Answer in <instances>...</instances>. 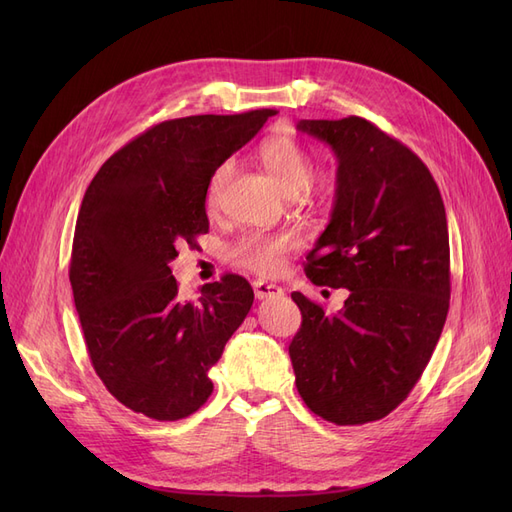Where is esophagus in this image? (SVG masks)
I'll return each instance as SVG.
<instances>
[{"instance_id": "esophagus-1", "label": "esophagus", "mask_w": 512, "mask_h": 512, "mask_svg": "<svg viewBox=\"0 0 512 512\" xmlns=\"http://www.w3.org/2000/svg\"><path fill=\"white\" fill-rule=\"evenodd\" d=\"M254 294H256V299H269V297H282L284 294V290L280 288V286H275V284H269V282H265V280H256L254 284Z\"/></svg>"}]
</instances>
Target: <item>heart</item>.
Wrapping results in <instances>:
<instances>
[{"mask_svg":"<svg viewBox=\"0 0 512 512\" xmlns=\"http://www.w3.org/2000/svg\"><path fill=\"white\" fill-rule=\"evenodd\" d=\"M258 158L269 170V175L280 183L288 196H303L312 188L314 158L297 138L275 136L260 145ZM232 175V162L226 160L213 168L207 183V205L218 207L222 192ZM294 247L290 235H265V232H247L230 247V256L239 267L258 275H277L284 260Z\"/></svg>","mask_w":512,"mask_h":512,"instance_id":"heart-1","label":"heart"}]
</instances>
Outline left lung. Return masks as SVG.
Instances as JSON below:
<instances>
[{
  "label": "left lung",
  "mask_w": 512,
  "mask_h": 512,
  "mask_svg": "<svg viewBox=\"0 0 512 512\" xmlns=\"http://www.w3.org/2000/svg\"><path fill=\"white\" fill-rule=\"evenodd\" d=\"M331 145V222L307 254L316 286L348 288L337 314L292 292L301 329L288 346L305 406L335 425L380 421L436 348L451 299L446 211L423 160L363 117L301 119Z\"/></svg>",
  "instance_id": "left-lung-1"
}]
</instances>
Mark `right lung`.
Segmentation results:
<instances>
[{"label":"right lung","mask_w":512,"mask_h":512,"mask_svg":"<svg viewBox=\"0 0 512 512\" xmlns=\"http://www.w3.org/2000/svg\"><path fill=\"white\" fill-rule=\"evenodd\" d=\"M192 115L149 128L108 158L76 218L70 284L98 378L123 406L156 421L194 414L213 393L209 369L254 303L228 273L183 301L168 262L209 232L213 168L275 115Z\"/></svg>","instance_id":"1"}]
</instances>
